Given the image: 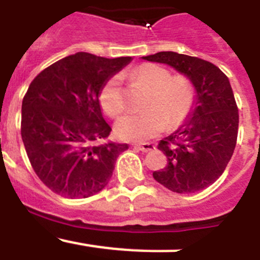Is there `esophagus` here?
<instances>
[{
	"mask_svg": "<svg viewBox=\"0 0 260 260\" xmlns=\"http://www.w3.org/2000/svg\"><path fill=\"white\" fill-rule=\"evenodd\" d=\"M137 148L142 152H150V151L155 150V144L152 143H142V144H137Z\"/></svg>",
	"mask_w": 260,
	"mask_h": 260,
	"instance_id": "obj_1",
	"label": "esophagus"
}]
</instances>
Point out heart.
Here are the masks:
<instances>
[{
  "mask_svg": "<svg viewBox=\"0 0 260 260\" xmlns=\"http://www.w3.org/2000/svg\"><path fill=\"white\" fill-rule=\"evenodd\" d=\"M135 79L150 88L146 110L127 113L116 123V133L126 141H147L162 132L165 126L176 127L189 114L194 104L195 91L183 75L171 77L169 70L153 63H144L133 73ZM100 104L105 113L117 117L123 110L119 77H112L100 92Z\"/></svg>",
  "mask_w": 260,
  "mask_h": 260,
  "instance_id": "b5f03b06",
  "label": "heart"
}]
</instances>
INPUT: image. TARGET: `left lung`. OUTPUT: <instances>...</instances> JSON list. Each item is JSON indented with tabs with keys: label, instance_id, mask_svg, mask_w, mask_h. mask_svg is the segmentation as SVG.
I'll use <instances>...</instances> for the list:
<instances>
[{
	"label": "left lung",
	"instance_id": "obj_1",
	"mask_svg": "<svg viewBox=\"0 0 260 260\" xmlns=\"http://www.w3.org/2000/svg\"><path fill=\"white\" fill-rule=\"evenodd\" d=\"M142 58L173 68L195 91L185 122L157 144L168 162L153 172V178L178 194L206 189L224 173L237 142L238 109L229 79L198 57L158 52Z\"/></svg>",
	"mask_w": 260,
	"mask_h": 260
}]
</instances>
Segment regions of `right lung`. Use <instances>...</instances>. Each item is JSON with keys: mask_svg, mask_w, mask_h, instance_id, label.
I'll return each instance as SVG.
<instances>
[{"mask_svg": "<svg viewBox=\"0 0 260 260\" xmlns=\"http://www.w3.org/2000/svg\"><path fill=\"white\" fill-rule=\"evenodd\" d=\"M132 57L104 58L78 52L32 80L22 103V141L41 182L65 198L102 191L126 143L105 142L100 92Z\"/></svg>", "mask_w": 260, "mask_h": 260, "instance_id": "add662e5", "label": "right lung"}]
</instances>
